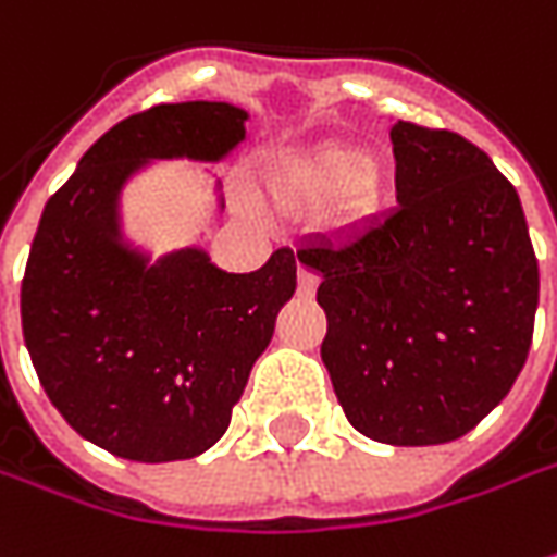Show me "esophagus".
<instances>
[{
  "label": "esophagus",
  "instance_id": "esophagus-1",
  "mask_svg": "<svg viewBox=\"0 0 557 557\" xmlns=\"http://www.w3.org/2000/svg\"><path fill=\"white\" fill-rule=\"evenodd\" d=\"M317 289V274L311 268H305V264H298V293L301 296H314Z\"/></svg>",
  "mask_w": 557,
  "mask_h": 557
}]
</instances>
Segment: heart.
I'll use <instances>...</instances> for the list:
<instances>
[{
  "label": "heart",
  "mask_w": 557,
  "mask_h": 557,
  "mask_svg": "<svg viewBox=\"0 0 557 557\" xmlns=\"http://www.w3.org/2000/svg\"><path fill=\"white\" fill-rule=\"evenodd\" d=\"M286 187L296 200L311 206L336 197L338 219L355 221L375 209L385 187V169L370 150L326 145L298 165Z\"/></svg>",
  "instance_id": "obj_1"
}]
</instances>
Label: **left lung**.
<instances>
[{
  "mask_svg": "<svg viewBox=\"0 0 557 557\" xmlns=\"http://www.w3.org/2000/svg\"><path fill=\"white\" fill-rule=\"evenodd\" d=\"M397 206L298 249L320 274V357L357 432L394 447L469 434L515 385L540 268L518 190L447 128H392Z\"/></svg>",
  "mask_w": 557,
  "mask_h": 557,
  "instance_id": "obj_1",
  "label": "left lung"
}]
</instances>
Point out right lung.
Returning <instances> with one entry per match:
<instances>
[{"label": "right lung", "instance_id": "add662e5", "mask_svg": "<svg viewBox=\"0 0 557 557\" xmlns=\"http://www.w3.org/2000/svg\"><path fill=\"white\" fill-rule=\"evenodd\" d=\"M224 101L150 107L104 132L46 202L21 283L29 360L70 429L113 456L175 462L231 425L296 293V252L227 274L202 249L160 261L123 240L120 194L150 160L219 163L246 138Z\"/></svg>", "mask_w": 557, "mask_h": 557}]
</instances>
